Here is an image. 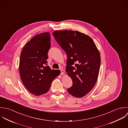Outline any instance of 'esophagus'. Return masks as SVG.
Segmentation results:
<instances>
[{"mask_svg": "<svg viewBox=\"0 0 128 128\" xmlns=\"http://www.w3.org/2000/svg\"><path fill=\"white\" fill-rule=\"evenodd\" d=\"M60 71H61V73H60V75H63L65 73V71L64 70H63L62 69H60Z\"/></svg>", "mask_w": 128, "mask_h": 128, "instance_id": "1", "label": "esophagus"}]
</instances>
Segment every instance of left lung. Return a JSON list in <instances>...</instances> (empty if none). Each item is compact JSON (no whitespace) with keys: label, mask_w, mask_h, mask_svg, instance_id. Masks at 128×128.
Here are the masks:
<instances>
[{"label":"left lung","mask_w":128,"mask_h":128,"mask_svg":"<svg viewBox=\"0 0 128 128\" xmlns=\"http://www.w3.org/2000/svg\"><path fill=\"white\" fill-rule=\"evenodd\" d=\"M55 40L67 55L66 72L73 82L68 92L76 98L87 94L98 76L100 54L92 39L74 30H55Z\"/></svg>","instance_id":"left-lung-1"}]
</instances>
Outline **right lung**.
<instances>
[{
  "label": "right lung",
  "instance_id": "right-lung-1",
  "mask_svg": "<svg viewBox=\"0 0 128 128\" xmlns=\"http://www.w3.org/2000/svg\"><path fill=\"white\" fill-rule=\"evenodd\" d=\"M50 33L36 35L23 48L20 56L19 72L26 88L36 96L47 92L53 80L60 74L47 66L50 48Z\"/></svg>",
  "mask_w": 128,
  "mask_h": 128
}]
</instances>
